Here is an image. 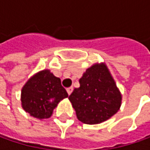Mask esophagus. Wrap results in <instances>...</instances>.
Listing matches in <instances>:
<instances>
[{"mask_svg":"<svg viewBox=\"0 0 150 150\" xmlns=\"http://www.w3.org/2000/svg\"><path fill=\"white\" fill-rule=\"evenodd\" d=\"M72 90H73V88H72V87H70V88H67V92L68 95H70V94L72 93Z\"/></svg>","mask_w":150,"mask_h":150,"instance_id":"esophagus-1","label":"esophagus"}]
</instances>
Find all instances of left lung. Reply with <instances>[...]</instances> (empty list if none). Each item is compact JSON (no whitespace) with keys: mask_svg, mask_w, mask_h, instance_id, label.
Masks as SVG:
<instances>
[{"mask_svg":"<svg viewBox=\"0 0 150 150\" xmlns=\"http://www.w3.org/2000/svg\"><path fill=\"white\" fill-rule=\"evenodd\" d=\"M79 83L80 87L74 88L68 98L79 121L100 124L118 112L122 95L104 63L88 68Z\"/></svg>","mask_w":150,"mask_h":150,"instance_id":"1","label":"left lung"}]
</instances>
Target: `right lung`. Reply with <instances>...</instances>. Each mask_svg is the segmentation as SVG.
Instances as JSON below:
<instances>
[{"mask_svg": "<svg viewBox=\"0 0 150 150\" xmlns=\"http://www.w3.org/2000/svg\"><path fill=\"white\" fill-rule=\"evenodd\" d=\"M67 97L60 78L55 77L49 70H43L32 76L23 86L21 101L26 112L42 119L50 118L57 103Z\"/></svg>", "mask_w": 150, "mask_h": 150, "instance_id": "1", "label": "right lung"}]
</instances>
